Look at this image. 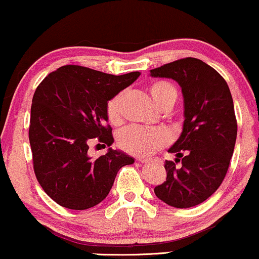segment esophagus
<instances>
[{
  "mask_svg": "<svg viewBox=\"0 0 259 259\" xmlns=\"http://www.w3.org/2000/svg\"><path fill=\"white\" fill-rule=\"evenodd\" d=\"M138 161H139V162H147V161H150V159H148V158H138Z\"/></svg>",
  "mask_w": 259,
  "mask_h": 259,
  "instance_id": "1",
  "label": "esophagus"
}]
</instances>
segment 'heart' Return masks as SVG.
<instances>
[{"label":"heart","mask_w":259,"mask_h":259,"mask_svg":"<svg viewBox=\"0 0 259 259\" xmlns=\"http://www.w3.org/2000/svg\"><path fill=\"white\" fill-rule=\"evenodd\" d=\"M148 92L159 108L173 106L178 98L177 90L166 81H154L148 86ZM125 93L120 92L107 102L106 113L112 125L121 122V107ZM169 136L164 128H148L141 126H130L123 128L118 136L119 146L138 157H146L160 150L168 143Z\"/></svg>","instance_id":"1"}]
</instances>
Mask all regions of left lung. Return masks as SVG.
<instances>
[{"label": "left lung", "mask_w": 259, "mask_h": 259, "mask_svg": "<svg viewBox=\"0 0 259 259\" xmlns=\"http://www.w3.org/2000/svg\"><path fill=\"white\" fill-rule=\"evenodd\" d=\"M150 75L175 80L184 99L182 133L168 148L176 162L165 161L167 177L154 193L169 206H196L221 186L235 150L237 121L231 92L217 70L194 58L152 69ZM178 161H182L179 168Z\"/></svg>", "instance_id": "left-lung-1"}]
</instances>
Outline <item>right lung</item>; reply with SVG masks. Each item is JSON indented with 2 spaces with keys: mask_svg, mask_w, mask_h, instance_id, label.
<instances>
[{
  "mask_svg": "<svg viewBox=\"0 0 259 259\" xmlns=\"http://www.w3.org/2000/svg\"><path fill=\"white\" fill-rule=\"evenodd\" d=\"M140 76L139 72L112 75L81 66H62L38 84L30 109L29 143L34 171L45 192L70 210L101 203L119 169L134 162L120 150L93 159L92 139L114 143L106 106Z\"/></svg>",
  "mask_w": 259,
  "mask_h": 259,
  "instance_id": "obj_1",
  "label": "right lung"
}]
</instances>
